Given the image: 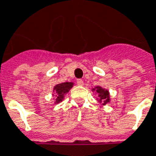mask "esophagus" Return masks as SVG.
Listing matches in <instances>:
<instances>
[{
	"instance_id": "1",
	"label": "esophagus",
	"mask_w": 156,
	"mask_h": 156,
	"mask_svg": "<svg viewBox=\"0 0 156 156\" xmlns=\"http://www.w3.org/2000/svg\"><path fill=\"white\" fill-rule=\"evenodd\" d=\"M76 83H77V85H79V86H83L84 85L83 80H81V79H77L76 80Z\"/></svg>"
}]
</instances>
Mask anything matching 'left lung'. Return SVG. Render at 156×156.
Segmentation results:
<instances>
[{"label": "left lung", "instance_id": "left-lung-1", "mask_svg": "<svg viewBox=\"0 0 156 156\" xmlns=\"http://www.w3.org/2000/svg\"><path fill=\"white\" fill-rule=\"evenodd\" d=\"M97 92L99 94V98H101V100L104 103L103 104H106V103H108V101H109V94H108V91L106 90H103L101 87H97Z\"/></svg>", "mask_w": 156, "mask_h": 156}]
</instances>
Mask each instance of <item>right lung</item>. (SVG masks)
I'll return each mask as SVG.
<instances>
[{"instance_id":"add662e5","label":"right lung","mask_w":156,"mask_h":156,"mask_svg":"<svg viewBox=\"0 0 156 156\" xmlns=\"http://www.w3.org/2000/svg\"><path fill=\"white\" fill-rule=\"evenodd\" d=\"M72 86V82H65V83L58 84L55 87V93H56V97H57V98H56L57 102H59L62 100L63 98H64V95L70 90Z\"/></svg>"}]
</instances>
